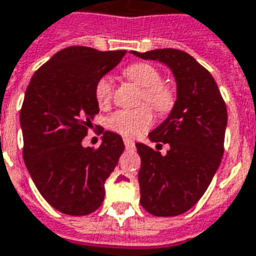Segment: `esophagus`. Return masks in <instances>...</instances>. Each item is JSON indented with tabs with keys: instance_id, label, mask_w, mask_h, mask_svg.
Wrapping results in <instances>:
<instances>
[{
	"instance_id": "1",
	"label": "esophagus",
	"mask_w": 256,
	"mask_h": 256,
	"mask_svg": "<svg viewBox=\"0 0 256 256\" xmlns=\"http://www.w3.org/2000/svg\"><path fill=\"white\" fill-rule=\"evenodd\" d=\"M124 145L126 149H134L135 148V142L131 138H124Z\"/></svg>"
}]
</instances>
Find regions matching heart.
I'll list each match as a JSON object with an SVG mask.
<instances>
[{"label":"heart","instance_id":"obj_1","mask_svg":"<svg viewBox=\"0 0 256 256\" xmlns=\"http://www.w3.org/2000/svg\"><path fill=\"white\" fill-rule=\"evenodd\" d=\"M124 76L142 89L139 104H149L158 114H167L176 104V90L166 82H162V72L149 62H134L124 70ZM94 96L100 107H108L114 96V86L110 78L103 76L94 86ZM153 124V112L142 106L135 110H118L111 114L107 125L111 131L122 136H136L149 130Z\"/></svg>","mask_w":256,"mask_h":256}]
</instances>
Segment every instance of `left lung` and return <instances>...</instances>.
<instances>
[{
	"label": "left lung",
	"instance_id": "8db88e82",
	"mask_svg": "<svg viewBox=\"0 0 256 256\" xmlns=\"http://www.w3.org/2000/svg\"><path fill=\"white\" fill-rule=\"evenodd\" d=\"M158 60L174 74L177 100L163 124L149 134L152 142L170 146L166 154L136 144L140 205L153 216H178L202 198L224 153L227 108L210 72L176 48L132 51Z\"/></svg>",
	"mask_w": 256,
	"mask_h": 256
}]
</instances>
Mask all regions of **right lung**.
<instances>
[{"label": "right lung", "mask_w": 256, "mask_h": 256, "mask_svg": "<svg viewBox=\"0 0 256 256\" xmlns=\"http://www.w3.org/2000/svg\"><path fill=\"white\" fill-rule=\"evenodd\" d=\"M126 51L72 46L42 65L20 108L24 160L48 204L71 216L94 212L104 200V182L124 152L122 138L103 132L98 148L82 140L98 112L94 86Z\"/></svg>", "instance_id": "1"}]
</instances>
